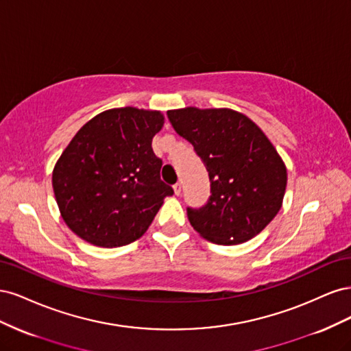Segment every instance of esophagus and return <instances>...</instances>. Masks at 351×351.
Wrapping results in <instances>:
<instances>
[{"label":"esophagus","mask_w":351,"mask_h":351,"mask_svg":"<svg viewBox=\"0 0 351 351\" xmlns=\"http://www.w3.org/2000/svg\"><path fill=\"white\" fill-rule=\"evenodd\" d=\"M174 193L178 196V195H182V184H180V183H176L174 186Z\"/></svg>","instance_id":"esophagus-1"}]
</instances>
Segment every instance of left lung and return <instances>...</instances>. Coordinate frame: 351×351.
<instances>
[{
	"instance_id": "left-lung-1",
	"label": "left lung",
	"mask_w": 351,
	"mask_h": 351,
	"mask_svg": "<svg viewBox=\"0 0 351 351\" xmlns=\"http://www.w3.org/2000/svg\"><path fill=\"white\" fill-rule=\"evenodd\" d=\"M167 115L209 174L208 202L187 208L192 227L217 244L258 236L278 214L287 186V168L268 137L246 115L228 108L189 107Z\"/></svg>"
}]
</instances>
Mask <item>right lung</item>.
<instances>
[{
	"label": "right lung",
	"mask_w": 351,
	"mask_h": 351,
	"mask_svg": "<svg viewBox=\"0 0 351 351\" xmlns=\"http://www.w3.org/2000/svg\"><path fill=\"white\" fill-rule=\"evenodd\" d=\"M162 125L159 111L114 108L73 137L52 171V187L74 234L99 247L125 246L145 234L164 197L174 195L152 149Z\"/></svg>",
	"instance_id": "obj_1"
}]
</instances>
